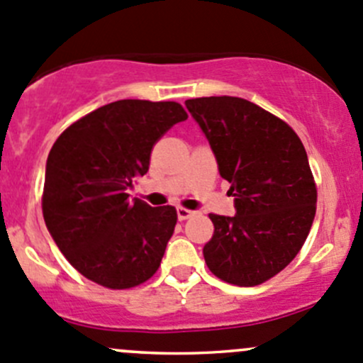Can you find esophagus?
I'll use <instances>...</instances> for the list:
<instances>
[{"instance_id":"esophagus-1","label":"esophagus","mask_w":363,"mask_h":363,"mask_svg":"<svg viewBox=\"0 0 363 363\" xmlns=\"http://www.w3.org/2000/svg\"><path fill=\"white\" fill-rule=\"evenodd\" d=\"M177 213H178V220H186V218H190L192 217L194 213H196V211H192V210H186V208H183V206H180L177 210Z\"/></svg>"}]
</instances>
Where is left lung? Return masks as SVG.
Listing matches in <instances>:
<instances>
[{
  "label": "left lung",
  "mask_w": 363,
  "mask_h": 363,
  "mask_svg": "<svg viewBox=\"0 0 363 363\" xmlns=\"http://www.w3.org/2000/svg\"><path fill=\"white\" fill-rule=\"evenodd\" d=\"M206 135L218 173L231 183L236 215L210 213L213 236L203 256L215 277L257 286L284 270L307 240L318 190L296 132L238 96L185 100Z\"/></svg>",
  "instance_id": "left-lung-1"
}]
</instances>
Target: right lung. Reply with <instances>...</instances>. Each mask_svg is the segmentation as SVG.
Wrapping results in <instances>:
<instances>
[{
	"mask_svg": "<svg viewBox=\"0 0 363 363\" xmlns=\"http://www.w3.org/2000/svg\"><path fill=\"white\" fill-rule=\"evenodd\" d=\"M189 118L178 102L118 100L74 121L52 145L42 213L68 263L89 281L128 289L155 275L174 233V206L127 194L148 173L155 143Z\"/></svg>",
	"mask_w": 363,
	"mask_h": 363,
	"instance_id": "1",
	"label": "right lung"
}]
</instances>
